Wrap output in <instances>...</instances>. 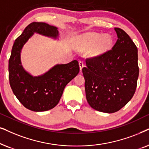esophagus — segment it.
<instances>
[{
	"instance_id": "1",
	"label": "esophagus",
	"mask_w": 149,
	"mask_h": 149,
	"mask_svg": "<svg viewBox=\"0 0 149 149\" xmlns=\"http://www.w3.org/2000/svg\"><path fill=\"white\" fill-rule=\"evenodd\" d=\"M79 66H80V71H82V68L84 67V63H83V62H82V61H79Z\"/></svg>"
}]
</instances>
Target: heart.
I'll use <instances>...</instances> for the list:
<instances>
[{
    "label": "heart",
    "mask_w": 149,
    "mask_h": 149,
    "mask_svg": "<svg viewBox=\"0 0 149 149\" xmlns=\"http://www.w3.org/2000/svg\"><path fill=\"white\" fill-rule=\"evenodd\" d=\"M113 39L109 34L103 35L97 33H88L82 35L76 39V47L81 50L93 48V56H101L112 49Z\"/></svg>",
    "instance_id": "1"
}]
</instances>
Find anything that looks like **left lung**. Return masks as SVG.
<instances>
[{"label": "left lung", "instance_id": "left-lung-1", "mask_svg": "<svg viewBox=\"0 0 149 149\" xmlns=\"http://www.w3.org/2000/svg\"><path fill=\"white\" fill-rule=\"evenodd\" d=\"M114 31L118 39L112 49L87 58L82 69L87 102L106 113L117 112L132 100L139 76L136 45L123 30Z\"/></svg>", "mask_w": 149, "mask_h": 149}]
</instances>
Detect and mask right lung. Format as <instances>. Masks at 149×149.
<instances>
[{
    "label": "right lung",
    "instance_id": "right-lung-1",
    "mask_svg": "<svg viewBox=\"0 0 149 149\" xmlns=\"http://www.w3.org/2000/svg\"><path fill=\"white\" fill-rule=\"evenodd\" d=\"M34 33L58 39V28L45 22H32L15 39L9 60V79L11 88L19 102L34 112L51 110L58 104L66 85L78 74V62L56 64L46 72L33 76L24 69L22 49Z\"/></svg>",
    "mask_w": 149,
    "mask_h": 149
}]
</instances>
